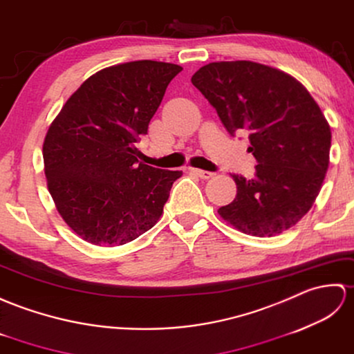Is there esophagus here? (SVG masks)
Returning <instances> with one entry per match:
<instances>
[{
    "instance_id": "esophagus-1",
    "label": "esophagus",
    "mask_w": 354,
    "mask_h": 354,
    "mask_svg": "<svg viewBox=\"0 0 354 354\" xmlns=\"http://www.w3.org/2000/svg\"><path fill=\"white\" fill-rule=\"evenodd\" d=\"M191 172H194L195 176H198V177H201V178H206V180L215 176L214 172H210V171H203V169H197V168H191Z\"/></svg>"
}]
</instances>
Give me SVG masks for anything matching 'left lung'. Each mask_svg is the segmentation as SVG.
I'll list each match as a JSON object with an SVG mask.
<instances>
[{
    "label": "left lung",
    "instance_id": "8db88e82",
    "mask_svg": "<svg viewBox=\"0 0 354 354\" xmlns=\"http://www.w3.org/2000/svg\"><path fill=\"white\" fill-rule=\"evenodd\" d=\"M227 131L250 133L256 178L232 176L236 197L218 209L251 236H276L310 210L328 168L332 131L309 91L283 71L250 60L212 62L191 78Z\"/></svg>",
    "mask_w": 354,
    "mask_h": 354
}]
</instances>
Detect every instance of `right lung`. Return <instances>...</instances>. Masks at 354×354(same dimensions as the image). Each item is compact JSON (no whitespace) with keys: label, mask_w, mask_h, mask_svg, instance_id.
I'll use <instances>...</instances> for the list:
<instances>
[{"label":"right lung","mask_w":354,"mask_h":354,"mask_svg":"<svg viewBox=\"0 0 354 354\" xmlns=\"http://www.w3.org/2000/svg\"><path fill=\"white\" fill-rule=\"evenodd\" d=\"M182 69L156 60L104 68L54 118L42 148L46 185L60 216L83 241L124 245L159 221L183 172L139 162L136 142Z\"/></svg>","instance_id":"obj_1"}]
</instances>
